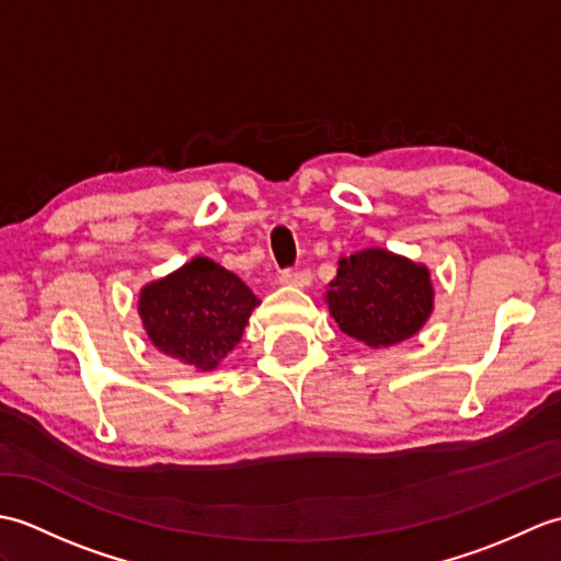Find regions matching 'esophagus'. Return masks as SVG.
Masks as SVG:
<instances>
[{"mask_svg":"<svg viewBox=\"0 0 561 561\" xmlns=\"http://www.w3.org/2000/svg\"><path fill=\"white\" fill-rule=\"evenodd\" d=\"M279 282L291 284V287H308V284H311V272L308 270H282Z\"/></svg>","mask_w":561,"mask_h":561,"instance_id":"esophagus-1","label":"esophagus"}]
</instances>
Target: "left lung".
<instances>
[{"label":"left lung","mask_w":561,"mask_h":561,"mask_svg":"<svg viewBox=\"0 0 561 561\" xmlns=\"http://www.w3.org/2000/svg\"><path fill=\"white\" fill-rule=\"evenodd\" d=\"M328 306L350 337L368 347H388L412 337L426 323L434 291L426 267L371 248L340 260Z\"/></svg>","instance_id":"8db88e82"}]
</instances>
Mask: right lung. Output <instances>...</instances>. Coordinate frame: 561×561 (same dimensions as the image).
I'll use <instances>...</instances> for the list:
<instances>
[{
  "label": "right lung",
  "mask_w": 561,
  "mask_h": 561,
  "mask_svg": "<svg viewBox=\"0 0 561 561\" xmlns=\"http://www.w3.org/2000/svg\"><path fill=\"white\" fill-rule=\"evenodd\" d=\"M257 304V296L233 272L209 257H195L145 287L139 316L163 354L209 371L241 342Z\"/></svg>",
  "instance_id": "obj_1"
}]
</instances>
